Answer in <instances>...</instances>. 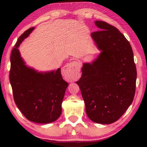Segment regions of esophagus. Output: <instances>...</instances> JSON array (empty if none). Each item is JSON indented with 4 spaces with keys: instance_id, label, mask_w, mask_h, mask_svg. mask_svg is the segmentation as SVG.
Segmentation results:
<instances>
[{
    "instance_id": "esophagus-1",
    "label": "esophagus",
    "mask_w": 147,
    "mask_h": 147,
    "mask_svg": "<svg viewBox=\"0 0 147 147\" xmlns=\"http://www.w3.org/2000/svg\"><path fill=\"white\" fill-rule=\"evenodd\" d=\"M63 71L65 73L70 74L72 78L74 80L78 78L80 75V65L77 61H73L65 65L63 67Z\"/></svg>"
}]
</instances>
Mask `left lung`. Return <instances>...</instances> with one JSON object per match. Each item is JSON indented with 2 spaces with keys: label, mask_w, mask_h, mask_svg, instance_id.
Wrapping results in <instances>:
<instances>
[{
  "label": "left lung",
  "mask_w": 147,
  "mask_h": 147,
  "mask_svg": "<svg viewBox=\"0 0 147 147\" xmlns=\"http://www.w3.org/2000/svg\"><path fill=\"white\" fill-rule=\"evenodd\" d=\"M99 31L91 36L98 51L97 58L84 63L80 89L88 117L109 124L118 120L134 100L137 71L130 43L119 30L96 21Z\"/></svg>",
  "instance_id": "obj_1"
}]
</instances>
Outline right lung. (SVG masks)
I'll use <instances>...</instances> for the list:
<instances>
[{"label": "right lung", "instance_id": "add662e5", "mask_svg": "<svg viewBox=\"0 0 147 147\" xmlns=\"http://www.w3.org/2000/svg\"><path fill=\"white\" fill-rule=\"evenodd\" d=\"M32 27L19 37L12 50L9 72L15 102L28 121L47 124L61 114V104L69 84L62 78L61 69L41 72L26 64L19 47L34 30Z\"/></svg>", "mask_w": 147, "mask_h": 147}]
</instances>
